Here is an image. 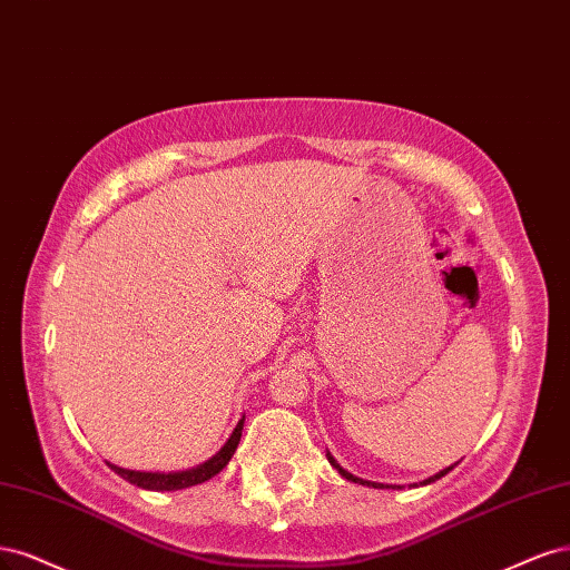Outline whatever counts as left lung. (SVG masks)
Here are the masks:
<instances>
[{"instance_id":"left-lung-1","label":"left lung","mask_w":570,"mask_h":570,"mask_svg":"<svg viewBox=\"0 0 570 570\" xmlns=\"http://www.w3.org/2000/svg\"><path fill=\"white\" fill-rule=\"evenodd\" d=\"M328 462H332V466H336V469H338V473L343 475V479H347V481H353V483H360V485H366V488H383V483H372V481H362V479H357V475H353V473H347L345 469H341V466L336 464V459H334L332 454H328ZM456 464H459V462H456ZM456 464H454V466H456ZM454 466H448V469H443V471H440V473L431 475V479H426V481H424V485H429V483H435L438 479H443V475H445V473H450V471H452ZM393 488H395V485H393Z\"/></svg>"}]
</instances>
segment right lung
I'll list each match as a JSON object with an SVG mask.
<instances>
[{"instance_id":"add662e5","label":"right lung","mask_w":570,"mask_h":570,"mask_svg":"<svg viewBox=\"0 0 570 570\" xmlns=\"http://www.w3.org/2000/svg\"><path fill=\"white\" fill-rule=\"evenodd\" d=\"M242 431H244V419L238 421L234 433L229 435V440H227L223 450H219L215 456H210L206 464H200V466L189 469V471H179V473H149V471L120 469V466H116V464H108V466H111L118 475H122L125 481H130L132 485L144 488V490H181V488H191V485L210 481L213 475H217L219 471H223V469L229 464L232 454L236 452L238 440H242Z\"/></svg>"}]
</instances>
